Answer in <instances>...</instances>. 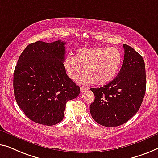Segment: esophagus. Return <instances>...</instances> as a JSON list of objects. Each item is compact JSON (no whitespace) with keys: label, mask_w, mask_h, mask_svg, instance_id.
<instances>
[{"label":"esophagus","mask_w":158,"mask_h":158,"mask_svg":"<svg viewBox=\"0 0 158 158\" xmlns=\"http://www.w3.org/2000/svg\"><path fill=\"white\" fill-rule=\"evenodd\" d=\"M88 89H89V87H85V86H80V90H81V92H85V91L88 90Z\"/></svg>","instance_id":"1"}]
</instances>
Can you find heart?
<instances>
[{"mask_svg": "<svg viewBox=\"0 0 158 158\" xmlns=\"http://www.w3.org/2000/svg\"><path fill=\"white\" fill-rule=\"evenodd\" d=\"M123 56L117 48H81L75 57L66 56L64 66L68 76L73 81H77L83 74V83H94L102 86L115 78L120 69Z\"/></svg>", "mask_w": 158, "mask_h": 158, "instance_id": "b5f03b06", "label": "heart"}]
</instances>
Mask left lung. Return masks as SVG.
<instances>
[{"instance_id":"obj_1","label":"left lung","mask_w":158,"mask_h":158,"mask_svg":"<svg viewBox=\"0 0 158 158\" xmlns=\"http://www.w3.org/2000/svg\"><path fill=\"white\" fill-rule=\"evenodd\" d=\"M124 57L117 76L104 86L92 88V118L106 127L119 126L138 112L146 90L145 61L134 48L123 44Z\"/></svg>"}]
</instances>
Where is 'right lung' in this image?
<instances>
[{"label":"right lung","mask_w":158,"mask_h":158,"mask_svg":"<svg viewBox=\"0 0 158 158\" xmlns=\"http://www.w3.org/2000/svg\"><path fill=\"white\" fill-rule=\"evenodd\" d=\"M65 44L61 40L30 44L15 66V100L28 118L38 124L60 123L66 102L79 94V86L67 76L64 66Z\"/></svg>","instance_id":"add662e5"}]
</instances>
